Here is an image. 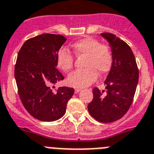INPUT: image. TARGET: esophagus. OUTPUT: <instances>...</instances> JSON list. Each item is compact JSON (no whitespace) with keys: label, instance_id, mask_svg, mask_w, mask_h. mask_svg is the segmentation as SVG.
Segmentation results:
<instances>
[{"label":"esophagus","instance_id":"1","mask_svg":"<svg viewBox=\"0 0 154 154\" xmlns=\"http://www.w3.org/2000/svg\"><path fill=\"white\" fill-rule=\"evenodd\" d=\"M80 91H81L80 89H75V91H74V93H75V94H78V93L80 92Z\"/></svg>","mask_w":154,"mask_h":154}]
</instances>
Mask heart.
<instances>
[{"label": "heart", "mask_w": 154, "mask_h": 154, "mask_svg": "<svg viewBox=\"0 0 154 154\" xmlns=\"http://www.w3.org/2000/svg\"><path fill=\"white\" fill-rule=\"evenodd\" d=\"M72 48L76 56H86L83 70L69 74L67 83L74 88H84L97 80V74L104 75L110 70L113 63V54L110 48L100 44L99 41L91 37H84L73 44ZM57 67L68 72L74 66V56L66 49H60L56 57Z\"/></svg>", "instance_id": "1"}]
</instances>
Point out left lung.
<instances>
[{"label":"left lung","instance_id":"left-lung-1","mask_svg":"<svg viewBox=\"0 0 154 154\" xmlns=\"http://www.w3.org/2000/svg\"><path fill=\"white\" fill-rule=\"evenodd\" d=\"M113 54V63L104 81L106 91L95 87L88 111L102 123L116 121L125 115L134 100L139 79L135 57L127 43L110 33H102Z\"/></svg>","mask_w":154,"mask_h":154}]
</instances>
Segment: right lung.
I'll use <instances>...</instances> for the list:
<instances>
[{
	"mask_svg": "<svg viewBox=\"0 0 154 154\" xmlns=\"http://www.w3.org/2000/svg\"><path fill=\"white\" fill-rule=\"evenodd\" d=\"M66 41L59 34H43L26 41L17 54L14 77L20 100L27 112L41 121L61 118L74 95L70 87L51 89L64 79L56 67V57Z\"/></svg>",
	"mask_w": 154,
	"mask_h": 154,
	"instance_id": "1",
	"label": "right lung"
}]
</instances>
